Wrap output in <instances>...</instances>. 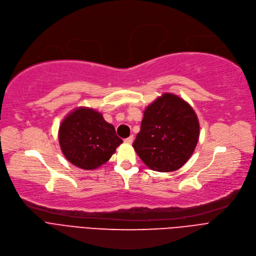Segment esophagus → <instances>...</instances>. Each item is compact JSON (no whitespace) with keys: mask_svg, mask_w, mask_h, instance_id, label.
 <instances>
[{"mask_svg":"<svg viewBox=\"0 0 256 256\" xmlns=\"http://www.w3.org/2000/svg\"><path fill=\"white\" fill-rule=\"evenodd\" d=\"M132 141H134V136H132H132H130L128 138L124 139V142H126V143H128V144H132Z\"/></svg>","mask_w":256,"mask_h":256,"instance_id":"1","label":"esophagus"}]
</instances>
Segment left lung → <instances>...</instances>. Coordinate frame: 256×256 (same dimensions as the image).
Segmentation results:
<instances>
[{
	"mask_svg": "<svg viewBox=\"0 0 256 256\" xmlns=\"http://www.w3.org/2000/svg\"><path fill=\"white\" fill-rule=\"evenodd\" d=\"M199 130L193 108L176 94L164 93L145 109L132 147L152 170L176 171L194 152Z\"/></svg>",
	"mask_w": 256,
	"mask_h": 256,
	"instance_id": "1",
	"label": "left lung"
}]
</instances>
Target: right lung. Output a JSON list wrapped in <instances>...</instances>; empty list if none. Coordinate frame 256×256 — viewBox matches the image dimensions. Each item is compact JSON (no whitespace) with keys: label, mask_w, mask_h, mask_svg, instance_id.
Listing matches in <instances>:
<instances>
[{"label":"right lung","mask_w":256,"mask_h":256,"mask_svg":"<svg viewBox=\"0 0 256 256\" xmlns=\"http://www.w3.org/2000/svg\"><path fill=\"white\" fill-rule=\"evenodd\" d=\"M58 136L64 156L84 170L104 165L122 143L102 113L86 106L78 108L62 120Z\"/></svg>","instance_id":"1"}]
</instances>
